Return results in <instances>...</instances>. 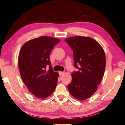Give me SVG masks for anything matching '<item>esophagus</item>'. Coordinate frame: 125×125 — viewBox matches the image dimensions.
Masks as SVG:
<instances>
[{"instance_id":"obj_1","label":"esophagus","mask_w":125,"mask_h":125,"mask_svg":"<svg viewBox=\"0 0 125 125\" xmlns=\"http://www.w3.org/2000/svg\"><path fill=\"white\" fill-rule=\"evenodd\" d=\"M64 73L63 72V71H60V72H59V74H60V76H62Z\"/></svg>"}]
</instances>
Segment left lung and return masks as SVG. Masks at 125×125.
I'll use <instances>...</instances> for the list:
<instances>
[{
	"label": "left lung",
	"instance_id": "8db88e82",
	"mask_svg": "<svg viewBox=\"0 0 125 125\" xmlns=\"http://www.w3.org/2000/svg\"><path fill=\"white\" fill-rule=\"evenodd\" d=\"M65 41L73 50L74 66L78 69L71 74L68 90L74 98L85 100L96 92L102 81L106 66L105 52L100 44L90 37H70Z\"/></svg>",
	"mask_w": 125,
	"mask_h": 125
}]
</instances>
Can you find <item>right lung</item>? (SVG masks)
Masks as SVG:
<instances>
[{
	"label": "right lung",
	"mask_w": 125,
	"mask_h": 125,
	"mask_svg": "<svg viewBox=\"0 0 125 125\" xmlns=\"http://www.w3.org/2000/svg\"><path fill=\"white\" fill-rule=\"evenodd\" d=\"M60 41L57 38L41 36L26 42L20 49L18 57L20 76L30 92L39 98L49 96L56 86L59 74L52 70L49 55Z\"/></svg>",
	"instance_id": "add662e5"
}]
</instances>
